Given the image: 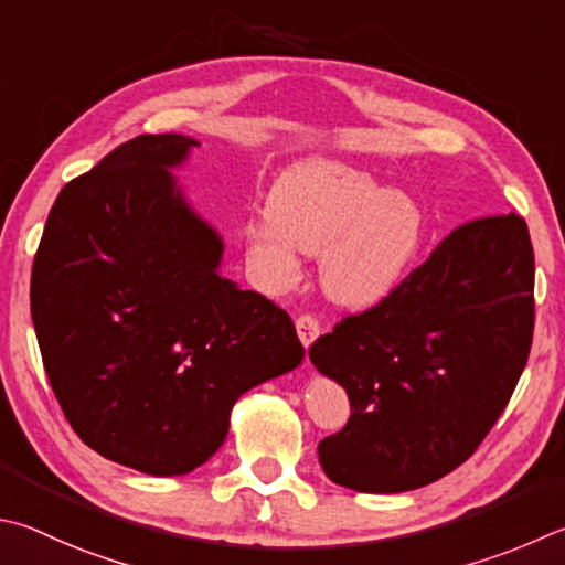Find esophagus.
I'll list each match as a JSON object with an SVG mask.
<instances>
[{
	"mask_svg": "<svg viewBox=\"0 0 565 565\" xmlns=\"http://www.w3.org/2000/svg\"><path fill=\"white\" fill-rule=\"evenodd\" d=\"M296 333H299L301 343L309 348L318 338V333H321V323H318V318H313L311 313H303L296 318Z\"/></svg>",
	"mask_w": 565,
	"mask_h": 565,
	"instance_id": "esophagus-1",
	"label": "esophagus"
}]
</instances>
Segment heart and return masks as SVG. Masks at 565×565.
Masks as SVG:
<instances>
[{
    "label": "heart",
    "instance_id": "heart-1",
    "mask_svg": "<svg viewBox=\"0 0 565 565\" xmlns=\"http://www.w3.org/2000/svg\"><path fill=\"white\" fill-rule=\"evenodd\" d=\"M269 220L247 224V254L269 291L291 289L301 252L321 254V284L335 303L373 306L405 276L415 256L423 210L413 194L385 188L365 170L306 160L269 192Z\"/></svg>",
    "mask_w": 565,
    "mask_h": 565
}]
</instances>
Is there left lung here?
Instances as JSON below:
<instances>
[{"instance_id": "1", "label": "left lung", "mask_w": 565, "mask_h": 565, "mask_svg": "<svg viewBox=\"0 0 565 565\" xmlns=\"http://www.w3.org/2000/svg\"><path fill=\"white\" fill-rule=\"evenodd\" d=\"M533 338V247L519 214L459 224L383 301L309 348L351 417L318 443L335 484L397 494L467 461L504 413Z\"/></svg>"}]
</instances>
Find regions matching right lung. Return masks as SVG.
I'll list each match as a JSON object with an SVG mask.
<instances>
[{
	"instance_id": "1",
	"label": "right lung",
	"mask_w": 565,
	"mask_h": 565,
	"mask_svg": "<svg viewBox=\"0 0 565 565\" xmlns=\"http://www.w3.org/2000/svg\"><path fill=\"white\" fill-rule=\"evenodd\" d=\"M190 148L180 132L138 136L71 180L32 266L41 361L68 425L152 477L204 465L234 403L303 358L289 313L220 274V234L170 175Z\"/></svg>"
}]
</instances>
